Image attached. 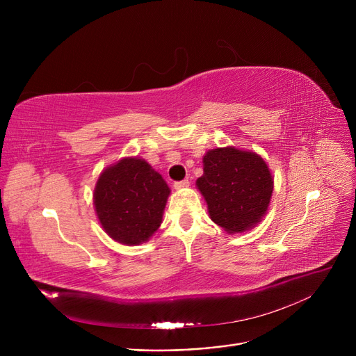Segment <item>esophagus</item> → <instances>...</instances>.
Returning <instances> with one entry per match:
<instances>
[{
    "label": "esophagus",
    "mask_w": 356,
    "mask_h": 356,
    "mask_svg": "<svg viewBox=\"0 0 356 356\" xmlns=\"http://www.w3.org/2000/svg\"><path fill=\"white\" fill-rule=\"evenodd\" d=\"M189 186V179H184L180 181H175V188L176 189H183V188H188Z\"/></svg>",
    "instance_id": "obj_1"
}]
</instances>
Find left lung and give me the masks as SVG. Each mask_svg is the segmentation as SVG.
Segmentation results:
<instances>
[{"label":"left lung","mask_w":356,"mask_h":356,"mask_svg":"<svg viewBox=\"0 0 356 356\" xmlns=\"http://www.w3.org/2000/svg\"><path fill=\"white\" fill-rule=\"evenodd\" d=\"M197 188L208 203L211 219L229 234L254 227L267 212L273 177L255 153L234 147L211 149L203 157Z\"/></svg>","instance_id":"1"}]
</instances>
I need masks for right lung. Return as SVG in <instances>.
I'll use <instances>...</instances> for the list:
<instances>
[{
  "mask_svg": "<svg viewBox=\"0 0 356 356\" xmlns=\"http://www.w3.org/2000/svg\"><path fill=\"white\" fill-rule=\"evenodd\" d=\"M168 193L167 183L147 161L124 159L99 176L93 203L111 238L137 245L159 229Z\"/></svg>",
  "mask_w": 356,
  "mask_h": 356,
  "instance_id": "1",
  "label": "right lung"
}]
</instances>
